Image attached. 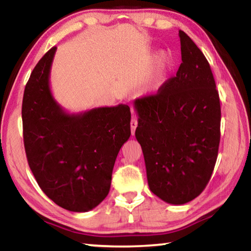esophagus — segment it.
<instances>
[{"instance_id": "1", "label": "esophagus", "mask_w": 251, "mask_h": 251, "mask_svg": "<svg viewBox=\"0 0 251 251\" xmlns=\"http://www.w3.org/2000/svg\"><path fill=\"white\" fill-rule=\"evenodd\" d=\"M136 127H137V120H136V117L133 115V117H131V121H130V129H131V135H134V134H135Z\"/></svg>"}]
</instances>
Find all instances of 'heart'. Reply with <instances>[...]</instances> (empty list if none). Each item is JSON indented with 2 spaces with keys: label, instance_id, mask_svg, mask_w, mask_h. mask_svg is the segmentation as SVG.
Listing matches in <instances>:
<instances>
[{
  "label": "heart",
  "instance_id": "1",
  "mask_svg": "<svg viewBox=\"0 0 251 251\" xmlns=\"http://www.w3.org/2000/svg\"><path fill=\"white\" fill-rule=\"evenodd\" d=\"M172 65V58L167 53H160L156 56L154 65L148 72L142 83V91L145 94H155L163 86Z\"/></svg>",
  "mask_w": 251,
  "mask_h": 251
}]
</instances>
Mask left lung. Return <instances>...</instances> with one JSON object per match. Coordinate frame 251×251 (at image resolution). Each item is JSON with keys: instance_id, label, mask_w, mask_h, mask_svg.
Returning <instances> with one entry per match:
<instances>
[{"instance_id": "1", "label": "left lung", "mask_w": 251, "mask_h": 251, "mask_svg": "<svg viewBox=\"0 0 251 251\" xmlns=\"http://www.w3.org/2000/svg\"><path fill=\"white\" fill-rule=\"evenodd\" d=\"M182 63L155 95L134 100L135 136L145 159L152 194L182 205L209 181L220 142V101L209 63L179 31Z\"/></svg>"}]
</instances>
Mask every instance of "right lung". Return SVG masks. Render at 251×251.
<instances>
[{
	"mask_svg": "<svg viewBox=\"0 0 251 251\" xmlns=\"http://www.w3.org/2000/svg\"><path fill=\"white\" fill-rule=\"evenodd\" d=\"M56 48L34 67L22 121L28 166L50 199L70 211L92 210L107 196L118 151L130 136V109L120 104L70 114L54 100L50 73Z\"/></svg>",
	"mask_w": 251,
	"mask_h": 251,
	"instance_id": "add662e5",
	"label": "right lung"
}]
</instances>
